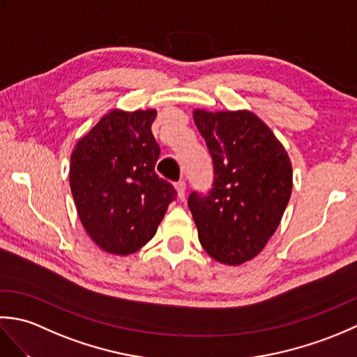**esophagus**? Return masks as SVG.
I'll use <instances>...</instances> for the list:
<instances>
[{
	"instance_id": "1",
	"label": "esophagus",
	"mask_w": 357,
	"mask_h": 357,
	"mask_svg": "<svg viewBox=\"0 0 357 357\" xmlns=\"http://www.w3.org/2000/svg\"><path fill=\"white\" fill-rule=\"evenodd\" d=\"M174 188H176V192H178V198L184 199L185 198V181L184 179L178 181V183L174 184Z\"/></svg>"
}]
</instances>
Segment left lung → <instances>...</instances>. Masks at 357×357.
Instances as JSON below:
<instances>
[{"mask_svg":"<svg viewBox=\"0 0 357 357\" xmlns=\"http://www.w3.org/2000/svg\"><path fill=\"white\" fill-rule=\"evenodd\" d=\"M213 164L207 193L188 195L198 236L213 259L239 265L261 252L276 231L291 195L285 149L250 112H195Z\"/></svg>","mask_w":357,"mask_h":357,"instance_id":"8db88e82","label":"left lung"}]
</instances>
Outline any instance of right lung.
<instances>
[{
	"label": "right lung",
	"instance_id": "right-lung-1",
	"mask_svg": "<svg viewBox=\"0 0 357 357\" xmlns=\"http://www.w3.org/2000/svg\"><path fill=\"white\" fill-rule=\"evenodd\" d=\"M155 118V110H113L70 156V188L81 224L98 247L113 255L146 245L178 196L155 172L161 153L151 133Z\"/></svg>",
	"mask_w": 357,
	"mask_h": 357
}]
</instances>
